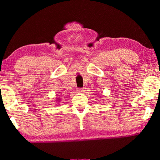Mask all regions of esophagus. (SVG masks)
<instances>
[{
  "label": "esophagus",
  "instance_id": "1",
  "mask_svg": "<svg viewBox=\"0 0 160 160\" xmlns=\"http://www.w3.org/2000/svg\"><path fill=\"white\" fill-rule=\"evenodd\" d=\"M77 92L78 93H81V92H84V90L82 88H78L77 90Z\"/></svg>",
  "mask_w": 160,
  "mask_h": 160
}]
</instances>
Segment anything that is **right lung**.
<instances>
[{"label":"right lung","instance_id":"right-lung-1","mask_svg":"<svg viewBox=\"0 0 160 160\" xmlns=\"http://www.w3.org/2000/svg\"><path fill=\"white\" fill-rule=\"evenodd\" d=\"M56 101H57V102H58H58H60V99H59L58 98H56Z\"/></svg>","mask_w":160,"mask_h":160}]
</instances>
